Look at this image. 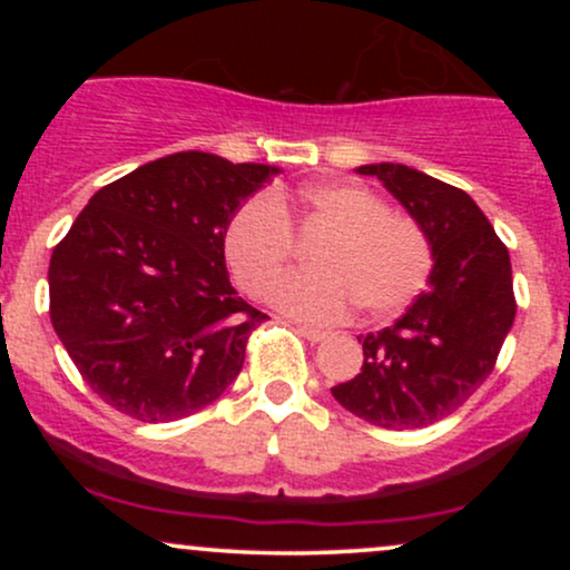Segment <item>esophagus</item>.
I'll use <instances>...</instances> for the list:
<instances>
[{
  "label": "esophagus",
  "mask_w": 570,
  "mask_h": 570,
  "mask_svg": "<svg viewBox=\"0 0 570 570\" xmlns=\"http://www.w3.org/2000/svg\"><path fill=\"white\" fill-rule=\"evenodd\" d=\"M299 332H303L307 343H322V340H326V332L316 330V326H299Z\"/></svg>",
  "instance_id": "1"
}]
</instances>
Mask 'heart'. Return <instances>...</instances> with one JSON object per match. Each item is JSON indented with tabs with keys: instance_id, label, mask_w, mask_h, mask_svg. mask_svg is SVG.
I'll return each instance as SVG.
<instances>
[{
	"instance_id": "heart-1",
	"label": "heart",
	"mask_w": 570,
	"mask_h": 570,
	"mask_svg": "<svg viewBox=\"0 0 570 570\" xmlns=\"http://www.w3.org/2000/svg\"><path fill=\"white\" fill-rule=\"evenodd\" d=\"M305 222L330 227L313 252L316 271L281 276L271 303L305 322H332L356 303L364 316H389L421 294L434 254L417 222L391 214L389 203L358 185H316L297 195ZM294 233L284 200L248 198L233 214L225 254L233 276L259 294L292 257Z\"/></svg>"
}]
</instances>
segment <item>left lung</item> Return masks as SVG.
Instances as JSON below:
<instances>
[{
	"label": "left lung",
	"mask_w": 570,
	"mask_h": 570,
	"mask_svg": "<svg viewBox=\"0 0 570 570\" xmlns=\"http://www.w3.org/2000/svg\"><path fill=\"white\" fill-rule=\"evenodd\" d=\"M426 233L429 289L402 318L358 337L364 364L332 396L381 429H423L461 407L488 381L514 322L512 263L480 206L463 189L402 163H367Z\"/></svg>",
	"instance_id": "8db88e82"
}]
</instances>
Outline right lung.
Instances as JSON below:
<instances>
[{"instance_id":"add662e5","label":"right lung","mask_w":570,"mask_h":570,"mask_svg":"<svg viewBox=\"0 0 570 570\" xmlns=\"http://www.w3.org/2000/svg\"><path fill=\"white\" fill-rule=\"evenodd\" d=\"M276 174L198 149L166 155L98 189L53 248L50 322L109 407L179 421L238 377L267 316L233 289L225 233Z\"/></svg>"}]
</instances>
